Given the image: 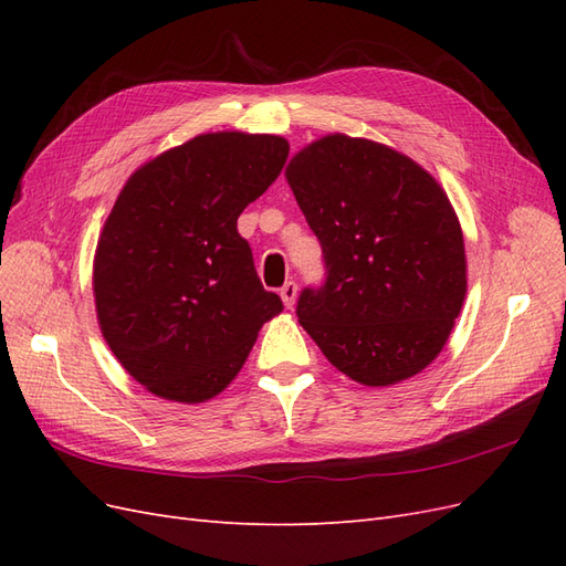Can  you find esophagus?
Returning a JSON list of instances; mask_svg holds the SVG:
<instances>
[{
  "label": "esophagus",
  "mask_w": 566,
  "mask_h": 566,
  "mask_svg": "<svg viewBox=\"0 0 566 566\" xmlns=\"http://www.w3.org/2000/svg\"><path fill=\"white\" fill-rule=\"evenodd\" d=\"M281 297H283L285 306L290 310V306H293L295 300H297V283H295V281H287V283L281 287Z\"/></svg>",
  "instance_id": "1"
}]
</instances>
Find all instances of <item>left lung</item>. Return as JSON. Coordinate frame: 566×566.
Returning <instances> with one entry per match:
<instances>
[{
	"label": "left lung",
	"mask_w": 566,
	"mask_h": 566,
	"mask_svg": "<svg viewBox=\"0 0 566 566\" xmlns=\"http://www.w3.org/2000/svg\"><path fill=\"white\" fill-rule=\"evenodd\" d=\"M285 177L325 264L323 285L300 293L302 328L368 387L430 366L468 290L465 243L443 188L394 148L345 134L302 148Z\"/></svg>",
	"instance_id": "1"
}]
</instances>
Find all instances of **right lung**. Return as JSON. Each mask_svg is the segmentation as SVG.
Instances as JSON below:
<instances>
[{
	"instance_id": "right-lung-1",
	"label": "right lung",
	"mask_w": 566,
	"mask_h": 566,
	"mask_svg": "<svg viewBox=\"0 0 566 566\" xmlns=\"http://www.w3.org/2000/svg\"><path fill=\"white\" fill-rule=\"evenodd\" d=\"M287 153L283 136L200 134L119 191L94 256L96 314L117 361L156 397H217L283 312L238 217L276 181Z\"/></svg>"
}]
</instances>
